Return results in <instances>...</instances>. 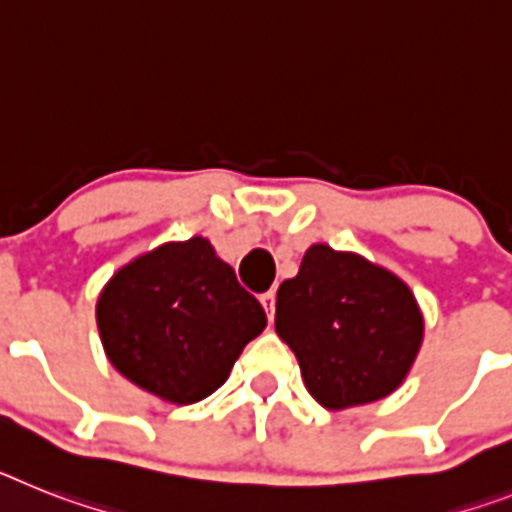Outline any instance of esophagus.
<instances>
[{"label": "esophagus", "instance_id": "obj_1", "mask_svg": "<svg viewBox=\"0 0 512 512\" xmlns=\"http://www.w3.org/2000/svg\"><path fill=\"white\" fill-rule=\"evenodd\" d=\"M260 302H263L265 312H268V317L273 320V315H276V289L265 291V294L260 296Z\"/></svg>", "mask_w": 512, "mask_h": 512}]
</instances>
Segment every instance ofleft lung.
<instances>
[{
  "label": "left lung",
  "mask_w": 512,
  "mask_h": 512,
  "mask_svg": "<svg viewBox=\"0 0 512 512\" xmlns=\"http://www.w3.org/2000/svg\"><path fill=\"white\" fill-rule=\"evenodd\" d=\"M276 330L325 409L393 393L414 364L424 322L409 286L328 244L307 249L296 278L278 286Z\"/></svg>",
  "instance_id": "1"
}]
</instances>
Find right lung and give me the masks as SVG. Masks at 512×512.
I'll use <instances>...</instances> for the list:
<instances>
[{
  "label": "right lung",
  "mask_w": 512,
  "mask_h": 512,
  "mask_svg": "<svg viewBox=\"0 0 512 512\" xmlns=\"http://www.w3.org/2000/svg\"><path fill=\"white\" fill-rule=\"evenodd\" d=\"M265 322L263 304L203 236L132 260L98 299L111 364L137 388L179 406L221 388Z\"/></svg>",
  "instance_id": "add662e5"
}]
</instances>
